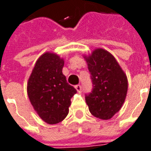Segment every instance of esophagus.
Returning <instances> with one entry per match:
<instances>
[{
    "mask_svg": "<svg viewBox=\"0 0 151 151\" xmlns=\"http://www.w3.org/2000/svg\"><path fill=\"white\" fill-rule=\"evenodd\" d=\"M75 88H76V90L77 92H79V93H81V91H82V88H81V85H77V86H76Z\"/></svg>",
    "mask_w": 151,
    "mask_h": 151,
    "instance_id": "obj_1",
    "label": "esophagus"
}]
</instances>
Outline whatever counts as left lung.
Listing matches in <instances>:
<instances>
[{"label":"left lung","instance_id":"obj_1","mask_svg":"<svg viewBox=\"0 0 151 151\" xmlns=\"http://www.w3.org/2000/svg\"><path fill=\"white\" fill-rule=\"evenodd\" d=\"M91 75L93 90L86 95L89 111L101 120H110L120 111L125 102L128 81L116 58L102 48L84 55Z\"/></svg>","mask_w":151,"mask_h":151}]
</instances>
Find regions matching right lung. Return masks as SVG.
I'll use <instances>...</instances> for the list:
<instances>
[{"mask_svg": "<svg viewBox=\"0 0 151 151\" xmlns=\"http://www.w3.org/2000/svg\"><path fill=\"white\" fill-rule=\"evenodd\" d=\"M64 60L45 52L36 60L27 82V94L35 112L45 123L57 124L66 117L76 90L62 73Z\"/></svg>", "mask_w": 151, "mask_h": 151, "instance_id": "obj_1", "label": "right lung"}]
</instances>
